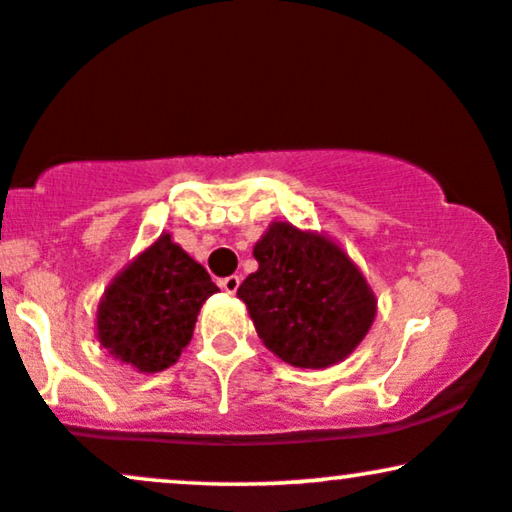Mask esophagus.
<instances>
[{
  "mask_svg": "<svg viewBox=\"0 0 512 512\" xmlns=\"http://www.w3.org/2000/svg\"><path fill=\"white\" fill-rule=\"evenodd\" d=\"M238 286H240V276H226V279H221V289L226 291V293H236L238 291Z\"/></svg>",
  "mask_w": 512,
  "mask_h": 512,
  "instance_id": "esophagus-1",
  "label": "esophagus"
}]
</instances>
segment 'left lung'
I'll return each instance as SVG.
<instances>
[{"label":"left lung","mask_w":512,"mask_h":512,"mask_svg":"<svg viewBox=\"0 0 512 512\" xmlns=\"http://www.w3.org/2000/svg\"><path fill=\"white\" fill-rule=\"evenodd\" d=\"M252 255L260 267L238 298L272 354L296 368H327L363 342L378 301L334 240L274 221Z\"/></svg>","instance_id":"obj_1"}]
</instances>
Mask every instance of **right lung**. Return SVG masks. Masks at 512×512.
Segmentation results:
<instances>
[{"label": "right lung", "mask_w": 512, "mask_h": 512, "mask_svg": "<svg viewBox=\"0 0 512 512\" xmlns=\"http://www.w3.org/2000/svg\"><path fill=\"white\" fill-rule=\"evenodd\" d=\"M216 291L207 269L163 233L105 289L98 342L139 373L166 370L190 344L199 308Z\"/></svg>", "instance_id": "right-lung-1"}]
</instances>
